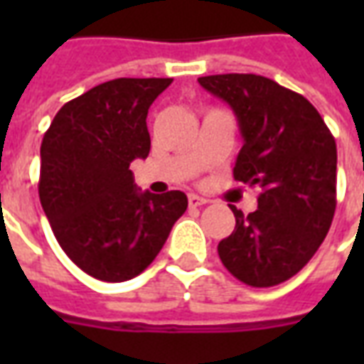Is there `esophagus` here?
<instances>
[{
  "instance_id": "34e87169",
  "label": "esophagus",
  "mask_w": 364,
  "mask_h": 364,
  "mask_svg": "<svg viewBox=\"0 0 364 364\" xmlns=\"http://www.w3.org/2000/svg\"><path fill=\"white\" fill-rule=\"evenodd\" d=\"M208 200H206L205 197H198V195H195V193H191L189 195V206H203L206 205Z\"/></svg>"
}]
</instances>
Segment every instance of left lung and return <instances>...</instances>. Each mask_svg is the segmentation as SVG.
<instances>
[{
	"mask_svg": "<svg viewBox=\"0 0 364 364\" xmlns=\"http://www.w3.org/2000/svg\"><path fill=\"white\" fill-rule=\"evenodd\" d=\"M232 107L244 146L234 179L257 185V210L230 205L236 228L218 244L224 267L250 287H274L304 267L336 213V138L306 97L255 74L198 77Z\"/></svg>",
	"mask_w": 364,
	"mask_h": 364,
	"instance_id": "8db88e82",
	"label": "left lung"
}]
</instances>
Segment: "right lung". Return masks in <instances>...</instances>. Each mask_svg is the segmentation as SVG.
I'll use <instances>...</instances> for the list:
<instances>
[{
	"label": "right lung",
	"instance_id": "1",
	"mask_svg": "<svg viewBox=\"0 0 364 364\" xmlns=\"http://www.w3.org/2000/svg\"><path fill=\"white\" fill-rule=\"evenodd\" d=\"M171 77H119L66 103L41 146L38 197L60 247L99 281L134 279L156 259L187 195L136 189L150 154L148 109Z\"/></svg>",
	"mask_w": 364,
	"mask_h": 364
}]
</instances>
